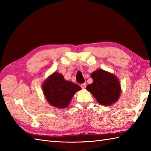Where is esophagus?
<instances>
[{"label":"esophagus","instance_id":"1","mask_svg":"<svg viewBox=\"0 0 151 151\" xmlns=\"http://www.w3.org/2000/svg\"><path fill=\"white\" fill-rule=\"evenodd\" d=\"M81 88H82V89H85L86 88V83H84V84H81Z\"/></svg>","mask_w":151,"mask_h":151}]
</instances>
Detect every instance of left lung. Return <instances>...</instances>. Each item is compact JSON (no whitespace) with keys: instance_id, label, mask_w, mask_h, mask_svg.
<instances>
[{"instance_id":"left-lung-1","label":"left lung","mask_w":151,"mask_h":151,"mask_svg":"<svg viewBox=\"0 0 151 151\" xmlns=\"http://www.w3.org/2000/svg\"><path fill=\"white\" fill-rule=\"evenodd\" d=\"M93 80L86 89L92 94L99 104L110 106L120 97L121 88L119 81L113 73L99 69L91 74Z\"/></svg>"}]
</instances>
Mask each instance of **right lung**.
I'll list each match as a JSON object with an SVG mask.
<instances>
[{
	"mask_svg": "<svg viewBox=\"0 0 151 151\" xmlns=\"http://www.w3.org/2000/svg\"><path fill=\"white\" fill-rule=\"evenodd\" d=\"M81 88L73 82L66 81L62 74L54 72L44 81L42 90L49 104L59 109L68 106L70 101Z\"/></svg>",
	"mask_w": 151,
	"mask_h": 151,
	"instance_id": "1",
	"label": "right lung"
}]
</instances>
